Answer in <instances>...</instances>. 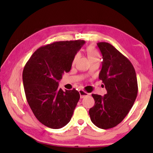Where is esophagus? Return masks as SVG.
Listing matches in <instances>:
<instances>
[{"label":"esophagus","mask_w":153,"mask_h":153,"mask_svg":"<svg viewBox=\"0 0 153 153\" xmlns=\"http://www.w3.org/2000/svg\"><path fill=\"white\" fill-rule=\"evenodd\" d=\"M79 94H80V97L81 98H83L85 96H88L89 95V93H86V92H85L84 91H83V90H79Z\"/></svg>","instance_id":"obj_1"}]
</instances>
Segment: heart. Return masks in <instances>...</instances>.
I'll use <instances>...</instances> for the list:
<instances>
[{"mask_svg": "<svg viewBox=\"0 0 153 153\" xmlns=\"http://www.w3.org/2000/svg\"><path fill=\"white\" fill-rule=\"evenodd\" d=\"M86 52L90 60L95 59V58H100L99 53H98L97 51L96 50V49L93 47V46H88V47L86 48ZM76 57H77V55L74 56V60H73V63H74L75 61H76Z\"/></svg>", "mask_w": 153, "mask_h": 153, "instance_id": "b5f03b06", "label": "heart"}]
</instances>
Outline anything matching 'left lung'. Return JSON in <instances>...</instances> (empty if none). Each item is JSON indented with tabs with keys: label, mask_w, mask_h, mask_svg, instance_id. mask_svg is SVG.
Wrapping results in <instances>:
<instances>
[{
	"label": "left lung",
	"mask_w": 153,
	"mask_h": 153,
	"mask_svg": "<svg viewBox=\"0 0 153 153\" xmlns=\"http://www.w3.org/2000/svg\"><path fill=\"white\" fill-rule=\"evenodd\" d=\"M102 54V68L99 79L107 91L101 96L92 94L95 105L89 115L94 125L106 129L116 127L128 114L138 93L137 75L131 62L114 46L99 42Z\"/></svg>",
	"instance_id": "left-lung-1"
}]
</instances>
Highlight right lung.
<instances>
[{
  "label": "right lung",
  "mask_w": 153,
  "mask_h": 153,
  "mask_svg": "<svg viewBox=\"0 0 153 153\" xmlns=\"http://www.w3.org/2000/svg\"><path fill=\"white\" fill-rule=\"evenodd\" d=\"M84 40L60 41L39 47L26 62L23 83L27 102L45 126L60 129L70 122L80 95L76 89L63 91L58 81L69 72Z\"/></svg>",
  "instance_id": "right-lung-1"
}]
</instances>
